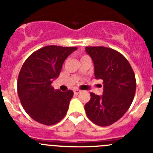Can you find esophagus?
Segmentation results:
<instances>
[{"label": "esophagus", "instance_id": "esophagus-1", "mask_svg": "<svg viewBox=\"0 0 153 153\" xmlns=\"http://www.w3.org/2000/svg\"><path fill=\"white\" fill-rule=\"evenodd\" d=\"M81 92L80 90H78V89H76V90H74V94H78V93H79Z\"/></svg>", "mask_w": 153, "mask_h": 153}]
</instances>
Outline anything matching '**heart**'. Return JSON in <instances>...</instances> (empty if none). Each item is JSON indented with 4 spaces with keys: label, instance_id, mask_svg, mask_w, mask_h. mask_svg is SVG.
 <instances>
[{
    "label": "heart",
    "instance_id": "1",
    "mask_svg": "<svg viewBox=\"0 0 153 153\" xmlns=\"http://www.w3.org/2000/svg\"><path fill=\"white\" fill-rule=\"evenodd\" d=\"M85 56H82V57H81V58H83V57H85Z\"/></svg>",
    "mask_w": 153,
    "mask_h": 153
}]
</instances>
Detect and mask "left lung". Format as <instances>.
<instances>
[{
	"instance_id": "obj_1",
	"label": "left lung",
	"mask_w": 153,
	"mask_h": 153,
	"mask_svg": "<svg viewBox=\"0 0 153 153\" xmlns=\"http://www.w3.org/2000/svg\"><path fill=\"white\" fill-rule=\"evenodd\" d=\"M92 57L95 77L102 79L103 94L90 93V100L85 104L86 116L93 123L108 126L116 123L132 104L136 80L130 63L120 52L105 47H86Z\"/></svg>"
}]
</instances>
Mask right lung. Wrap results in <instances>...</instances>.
Instances as JSON below:
<instances>
[{
  "label": "right lung",
  "instance_id": "obj_1",
  "mask_svg": "<svg viewBox=\"0 0 153 153\" xmlns=\"http://www.w3.org/2000/svg\"><path fill=\"white\" fill-rule=\"evenodd\" d=\"M76 49L46 46L24 61L17 79V93L24 110L36 122L54 125L67 114L74 92L55 90L51 83L60 75L65 59Z\"/></svg>",
  "mask_w": 153,
  "mask_h": 153
}]
</instances>
